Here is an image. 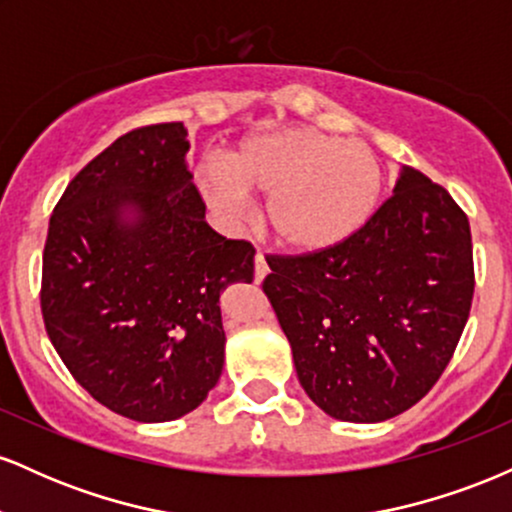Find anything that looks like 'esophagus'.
<instances>
[{"label": "esophagus", "mask_w": 512, "mask_h": 512, "mask_svg": "<svg viewBox=\"0 0 512 512\" xmlns=\"http://www.w3.org/2000/svg\"><path fill=\"white\" fill-rule=\"evenodd\" d=\"M269 267H267V260H264V252L257 250L255 255V281H262L264 276H267Z\"/></svg>", "instance_id": "1"}]
</instances>
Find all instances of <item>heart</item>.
<instances>
[{"label":"heart","instance_id":"heart-1","mask_svg":"<svg viewBox=\"0 0 512 512\" xmlns=\"http://www.w3.org/2000/svg\"><path fill=\"white\" fill-rule=\"evenodd\" d=\"M202 195L223 219L243 221L250 195H269L267 226L293 252L344 243L373 216L383 190L378 156L356 139L313 127H286L245 139L226 168L197 170Z\"/></svg>","mask_w":512,"mask_h":512}]
</instances>
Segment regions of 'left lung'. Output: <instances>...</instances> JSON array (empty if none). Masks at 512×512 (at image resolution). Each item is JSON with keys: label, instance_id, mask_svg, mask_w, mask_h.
<instances>
[{"label": "left lung", "instance_id": "left-lung-1", "mask_svg": "<svg viewBox=\"0 0 512 512\" xmlns=\"http://www.w3.org/2000/svg\"><path fill=\"white\" fill-rule=\"evenodd\" d=\"M267 264L262 291L289 337L298 380L339 421L375 424L426 397L472 308L467 214L414 168L344 243L267 255Z\"/></svg>", "mask_w": 512, "mask_h": 512}]
</instances>
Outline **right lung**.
<instances>
[{
	"mask_svg": "<svg viewBox=\"0 0 512 512\" xmlns=\"http://www.w3.org/2000/svg\"><path fill=\"white\" fill-rule=\"evenodd\" d=\"M187 149L182 122L122 134L69 182L45 240L50 342L88 395L132 421L207 399L226 344L219 296L255 272L248 240L204 221Z\"/></svg>",
	"mask_w": 512,
	"mask_h": 512,
	"instance_id": "right-lung-1",
	"label": "right lung"
}]
</instances>
